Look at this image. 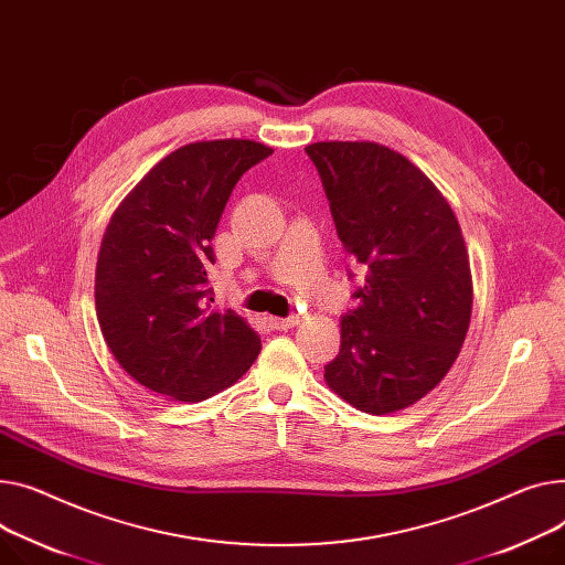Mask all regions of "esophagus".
<instances>
[{"mask_svg": "<svg viewBox=\"0 0 565 565\" xmlns=\"http://www.w3.org/2000/svg\"><path fill=\"white\" fill-rule=\"evenodd\" d=\"M297 322H299L297 316H288V318H268V324H270L273 329H277V331L290 329V327H295Z\"/></svg>", "mask_w": 565, "mask_h": 565, "instance_id": "esophagus-1", "label": "esophagus"}]
</instances>
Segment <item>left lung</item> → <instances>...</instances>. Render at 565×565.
I'll use <instances>...</instances> for the list:
<instances>
[{
	"label": "left lung",
	"instance_id": "8db88e82",
	"mask_svg": "<svg viewBox=\"0 0 565 565\" xmlns=\"http://www.w3.org/2000/svg\"><path fill=\"white\" fill-rule=\"evenodd\" d=\"M305 152L363 270L324 380L354 408L384 416L436 388L461 352L472 313L463 234L438 188L393 149L331 140Z\"/></svg>",
	"mask_w": 565,
	"mask_h": 565
}]
</instances>
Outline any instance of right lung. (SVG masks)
I'll list each match as a JSON object with an SVG mask.
<instances>
[{"mask_svg":"<svg viewBox=\"0 0 565 565\" xmlns=\"http://www.w3.org/2000/svg\"><path fill=\"white\" fill-rule=\"evenodd\" d=\"M270 154L236 138L183 145L113 213L97 258V320L140 386L200 402L241 380L258 356V333L213 305L206 270L238 179Z\"/></svg>","mask_w":565,"mask_h":565,"instance_id":"1","label":"right lung"}]
</instances>
